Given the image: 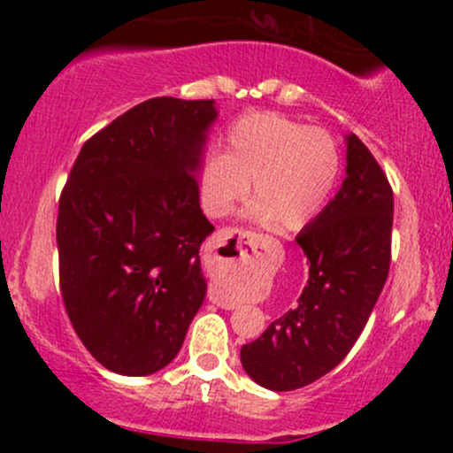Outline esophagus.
Masks as SVG:
<instances>
[{
	"mask_svg": "<svg viewBox=\"0 0 453 453\" xmlns=\"http://www.w3.org/2000/svg\"><path fill=\"white\" fill-rule=\"evenodd\" d=\"M247 236H249L247 232L236 230V227H223V230H219V232L215 234V238H212V244H215V249H219V251H223V247H226L227 251L234 253V256L244 257V256H247V253H244V249L241 247V242H242ZM232 237H234V240L236 237L239 238V247L236 252L233 251V242L234 240L232 242ZM209 300H211L212 304L219 306V309H226V311L236 309V303H230V300H227V298H223V296H221L219 292H217V289H211V292H209Z\"/></svg>",
	"mask_w": 453,
	"mask_h": 453,
	"instance_id": "34e87169",
	"label": "esophagus"
}]
</instances>
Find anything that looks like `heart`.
Wrapping results in <instances>:
<instances>
[{"instance_id":"obj_1","label":"heart","mask_w":453,"mask_h":453,"mask_svg":"<svg viewBox=\"0 0 453 453\" xmlns=\"http://www.w3.org/2000/svg\"><path fill=\"white\" fill-rule=\"evenodd\" d=\"M341 174V150L330 132L277 112L244 114L227 132V153L211 155L202 191L212 215L232 211L249 194L247 217L300 230L324 209Z\"/></svg>"}]
</instances>
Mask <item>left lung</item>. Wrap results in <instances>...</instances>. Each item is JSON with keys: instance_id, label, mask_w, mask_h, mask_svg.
<instances>
[{"instance_id": "1", "label": "left lung", "mask_w": 453, "mask_h": 453, "mask_svg": "<svg viewBox=\"0 0 453 453\" xmlns=\"http://www.w3.org/2000/svg\"><path fill=\"white\" fill-rule=\"evenodd\" d=\"M392 219L388 176L351 134L339 194L296 236L309 259V280L298 304L241 349L242 368L253 381L273 392H289L345 360L386 285Z\"/></svg>"}]
</instances>
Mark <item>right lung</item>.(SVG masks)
<instances>
[{"instance_id":"right-lung-1","label":"right lung","mask_w":453,"mask_h":453,"mask_svg":"<svg viewBox=\"0 0 453 453\" xmlns=\"http://www.w3.org/2000/svg\"><path fill=\"white\" fill-rule=\"evenodd\" d=\"M212 100L153 97L82 144L59 197V285L72 326L102 366L157 372L204 303L200 244L215 230L197 170Z\"/></svg>"}]
</instances>
